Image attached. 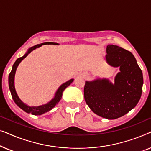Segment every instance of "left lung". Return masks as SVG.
I'll list each match as a JSON object with an SVG mask.
<instances>
[{
	"instance_id": "left-lung-1",
	"label": "left lung",
	"mask_w": 151,
	"mask_h": 151,
	"mask_svg": "<svg viewBox=\"0 0 151 151\" xmlns=\"http://www.w3.org/2000/svg\"><path fill=\"white\" fill-rule=\"evenodd\" d=\"M106 60L120 72L115 76V84L106 79L85 82L84 100L93 112L109 119L120 117L139 102L143 85L142 71L134 55L129 51L117 46L106 47Z\"/></svg>"
}]
</instances>
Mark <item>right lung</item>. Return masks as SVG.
<instances>
[{"label":"right lung","mask_w":151,"mask_h":151,"mask_svg":"<svg viewBox=\"0 0 151 151\" xmlns=\"http://www.w3.org/2000/svg\"><path fill=\"white\" fill-rule=\"evenodd\" d=\"M43 45H58V44L55 42H47L42 43V44H40V45H36L34 47H31V48L28 50L27 52L23 56L20 57L19 58L16 60V62L13 65L12 69L9 75V88L10 92H11L12 97V98H13L14 102H15L20 109H22L24 111H25L26 113H32L33 115H42L43 113L48 112L49 111H50L51 109H52L53 107H54L55 105L59 102V101L60 100V99L62 98V95H63V92L64 91V90H65L68 86H69L70 84L73 81V80L71 79L69 80V81H67V82H65V83H64L63 84H62V85L59 87L56 93H55L54 98L52 99V100H51L49 103H47V104L42 105V106H29L25 104H24V103L20 100V98H18V95L16 92L15 87H14V76H15L16 70L17 69V67L18 66V65H19V63L22 60L25 58L27 56V55L29 54L32 51H34V49H36V48H38V47H41Z\"/></svg>","instance_id":"right-lung-1"}]
</instances>
